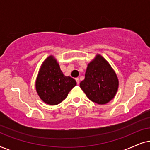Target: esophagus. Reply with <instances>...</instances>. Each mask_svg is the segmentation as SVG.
Listing matches in <instances>:
<instances>
[{
	"mask_svg": "<svg viewBox=\"0 0 150 150\" xmlns=\"http://www.w3.org/2000/svg\"><path fill=\"white\" fill-rule=\"evenodd\" d=\"M75 80H76L77 84H79V79L78 78V77H77V78L75 79Z\"/></svg>",
	"mask_w": 150,
	"mask_h": 150,
	"instance_id": "1",
	"label": "esophagus"
}]
</instances>
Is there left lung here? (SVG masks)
<instances>
[{
	"instance_id": "8db88e82",
	"label": "left lung",
	"mask_w": 150,
	"mask_h": 150,
	"mask_svg": "<svg viewBox=\"0 0 150 150\" xmlns=\"http://www.w3.org/2000/svg\"><path fill=\"white\" fill-rule=\"evenodd\" d=\"M80 88L90 100L98 104H105L117 93L119 80L109 63L100 55L88 64L85 79Z\"/></svg>"
}]
</instances>
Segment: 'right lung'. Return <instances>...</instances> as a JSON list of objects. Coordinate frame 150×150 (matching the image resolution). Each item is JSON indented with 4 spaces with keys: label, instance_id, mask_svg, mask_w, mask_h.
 Instances as JSON below:
<instances>
[{
    "label": "right lung",
    "instance_id": "1",
    "mask_svg": "<svg viewBox=\"0 0 150 150\" xmlns=\"http://www.w3.org/2000/svg\"><path fill=\"white\" fill-rule=\"evenodd\" d=\"M76 84L73 78L64 75L56 59L50 55L43 62L39 70L35 88L44 102L49 105H57L64 100Z\"/></svg>",
    "mask_w": 150,
    "mask_h": 150
}]
</instances>
